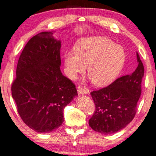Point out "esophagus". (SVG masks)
<instances>
[{
  "label": "esophagus",
  "mask_w": 156,
  "mask_h": 156,
  "mask_svg": "<svg viewBox=\"0 0 156 156\" xmlns=\"http://www.w3.org/2000/svg\"><path fill=\"white\" fill-rule=\"evenodd\" d=\"M77 91L79 94H87L89 92V89L87 88H85V87L82 86H78L77 87Z\"/></svg>",
  "instance_id": "34e87169"
}]
</instances>
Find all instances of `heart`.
Wrapping results in <instances>:
<instances>
[{
    "mask_svg": "<svg viewBox=\"0 0 156 156\" xmlns=\"http://www.w3.org/2000/svg\"><path fill=\"white\" fill-rule=\"evenodd\" d=\"M126 55L122 47L109 38L88 37L78 42L75 51L67 50L65 65L67 74L74 78L88 65V74L94 84L104 86L113 82L124 65Z\"/></svg>",
    "mask_w": 156,
    "mask_h": 156,
    "instance_id": "obj_1",
    "label": "heart"
}]
</instances>
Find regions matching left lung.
<instances>
[{
    "instance_id": "obj_1",
    "label": "left lung",
    "mask_w": 156,
    "mask_h": 156,
    "mask_svg": "<svg viewBox=\"0 0 156 156\" xmlns=\"http://www.w3.org/2000/svg\"><path fill=\"white\" fill-rule=\"evenodd\" d=\"M138 67L132 74L116 79L107 87L90 93L95 111L89 124L94 131L110 134L120 131L133 120L141 94L144 67L137 53Z\"/></svg>"
}]
</instances>
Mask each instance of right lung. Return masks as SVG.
<instances>
[{
	"instance_id": "1",
	"label": "right lung",
	"mask_w": 156,
	"mask_h": 156,
	"mask_svg": "<svg viewBox=\"0 0 156 156\" xmlns=\"http://www.w3.org/2000/svg\"><path fill=\"white\" fill-rule=\"evenodd\" d=\"M60 48L52 32L32 37L20 55L11 85L21 119L38 133L60 126L64 108L78 95L75 84L61 72Z\"/></svg>"
}]
</instances>
